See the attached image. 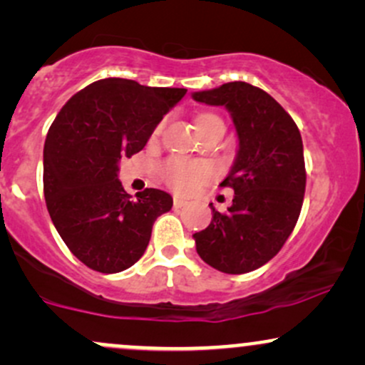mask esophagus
Masks as SVG:
<instances>
[{
	"mask_svg": "<svg viewBox=\"0 0 365 365\" xmlns=\"http://www.w3.org/2000/svg\"><path fill=\"white\" fill-rule=\"evenodd\" d=\"M173 206H175V209L183 207V206H185V200L180 199V197H175V199H173Z\"/></svg>",
	"mask_w": 365,
	"mask_h": 365,
	"instance_id": "1",
	"label": "esophagus"
}]
</instances>
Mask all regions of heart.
Listing matches in <instances>:
<instances>
[{
  "instance_id": "b5f03b06",
  "label": "heart",
  "mask_w": 365,
  "mask_h": 365,
  "mask_svg": "<svg viewBox=\"0 0 365 365\" xmlns=\"http://www.w3.org/2000/svg\"><path fill=\"white\" fill-rule=\"evenodd\" d=\"M207 121H221L215 115H202L197 120V125L207 123ZM161 125L154 130V133H159ZM211 177V168L202 161H187V159L171 158L163 166V178L171 188L177 192H187L197 183H202L204 180Z\"/></svg>"
}]
</instances>
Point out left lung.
I'll list each match as a JSON object with an SVG mask.
<instances>
[{
	"label": "left lung",
	"mask_w": 365,
	"mask_h": 365,
	"mask_svg": "<svg viewBox=\"0 0 365 365\" xmlns=\"http://www.w3.org/2000/svg\"><path fill=\"white\" fill-rule=\"evenodd\" d=\"M192 99L225 106L237 130L232 170L220 183L235 190L226 212L216 211L194 233L197 254L221 273L244 274L279 252L295 228L305 192L304 145L292 116L267 92L228 82Z\"/></svg>",
	"instance_id": "8db88e82"
}]
</instances>
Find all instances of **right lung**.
Listing matches in <instances>:
<instances>
[{
    "label": "right lung",
    "mask_w": 365,
    "mask_h": 365,
    "mask_svg": "<svg viewBox=\"0 0 365 365\" xmlns=\"http://www.w3.org/2000/svg\"><path fill=\"white\" fill-rule=\"evenodd\" d=\"M187 89L103 78L66 101L44 142V199L54 228L78 261L120 273L144 255L158 216L173 199L145 188L132 199L118 180L121 158L144 149Z\"/></svg>",
    "instance_id": "right-lung-1"
}]
</instances>
